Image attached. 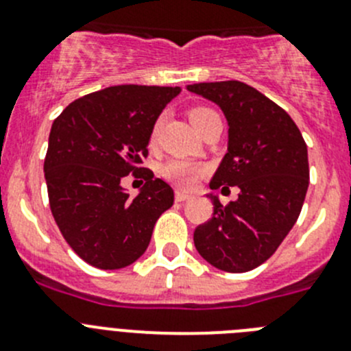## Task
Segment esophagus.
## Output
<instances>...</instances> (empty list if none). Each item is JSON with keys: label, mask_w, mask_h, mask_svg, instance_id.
Returning <instances> with one entry per match:
<instances>
[{"label": "esophagus", "mask_w": 351, "mask_h": 351, "mask_svg": "<svg viewBox=\"0 0 351 351\" xmlns=\"http://www.w3.org/2000/svg\"><path fill=\"white\" fill-rule=\"evenodd\" d=\"M189 195L188 193H184V191H176V202H179V204H182V202H186V200H189Z\"/></svg>", "instance_id": "34e87169"}]
</instances>
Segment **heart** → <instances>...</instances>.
<instances>
[{
  "label": "heart",
  "mask_w": 351,
  "mask_h": 351,
  "mask_svg": "<svg viewBox=\"0 0 351 351\" xmlns=\"http://www.w3.org/2000/svg\"><path fill=\"white\" fill-rule=\"evenodd\" d=\"M214 117H217V112L210 108L198 106V108L189 109V121H191L193 127L197 128V130H200V128ZM158 128L160 120L154 123L153 130H151V141L156 139ZM205 170L207 169H205V165H202V163L189 162V160H170L169 163L163 165L162 172L169 181L173 182V184L181 186V188H191V186L198 181V178H200L202 173H205Z\"/></svg>",
  "instance_id": "heart-1"
}]
</instances>
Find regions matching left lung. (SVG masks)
Here are the masks:
<instances>
[{
	"instance_id": "left-lung-1",
	"label": "left lung",
	"mask_w": 351,
	"mask_h": 351,
	"mask_svg": "<svg viewBox=\"0 0 351 351\" xmlns=\"http://www.w3.org/2000/svg\"><path fill=\"white\" fill-rule=\"evenodd\" d=\"M186 88L219 106L228 121V153L210 189H240L228 205L208 193L214 214L195 230V247L217 269L250 271L273 256L300 217L310 182L306 143L280 106L245 83Z\"/></svg>"
}]
</instances>
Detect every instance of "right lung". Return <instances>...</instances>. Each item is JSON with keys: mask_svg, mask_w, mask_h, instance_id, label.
Wrapping results in <instances>:
<instances>
[{"mask_svg": "<svg viewBox=\"0 0 351 351\" xmlns=\"http://www.w3.org/2000/svg\"><path fill=\"white\" fill-rule=\"evenodd\" d=\"M179 94V86H109L71 102L51 125L43 165L51 214L88 265L136 263L172 207L173 189L139 165L160 112ZM128 173L147 181L137 197L121 188Z\"/></svg>", "mask_w": 351, "mask_h": 351, "instance_id": "right-lung-1", "label": "right lung"}]
</instances>
